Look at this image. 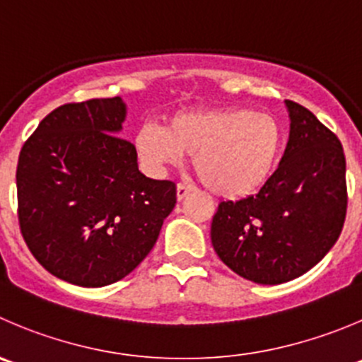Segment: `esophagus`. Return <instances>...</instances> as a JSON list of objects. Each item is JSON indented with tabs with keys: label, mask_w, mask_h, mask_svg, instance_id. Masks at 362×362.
Here are the masks:
<instances>
[{
	"label": "esophagus",
	"mask_w": 362,
	"mask_h": 362,
	"mask_svg": "<svg viewBox=\"0 0 362 362\" xmlns=\"http://www.w3.org/2000/svg\"><path fill=\"white\" fill-rule=\"evenodd\" d=\"M192 191H194V185H191V184H178L177 185V198L178 199H184L185 196L191 194Z\"/></svg>",
	"instance_id": "34e87169"
}]
</instances>
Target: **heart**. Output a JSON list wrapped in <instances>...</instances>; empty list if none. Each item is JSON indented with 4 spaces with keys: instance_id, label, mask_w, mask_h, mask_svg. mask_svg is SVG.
Listing matches in <instances>:
<instances>
[{
    "instance_id": "b5f03b06",
    "label": "heart",
    "mask_w": 362,
    "mask_h": 362,
    "mask_svg": "<svg viewBox=\"0 0 362 362\" xmlns=\"http://www.w3.org/2000/svg\"><path fill=\"white\" fill-rule=\"evenodd\" d=\"M285 145L283 124L249 107L180 111L166 127L145 124L134 136V148L146 170L159 173L192 156L202 184L214 194L240 199L258 191Z\"/></svg>"
}]
</instances>
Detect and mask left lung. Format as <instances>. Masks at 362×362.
I'll return each mask as SVG.
<instances>
[{"label":"left lung","instance_id":"8db88e82","mask_svg":"<svg viewBox=\"0 0 362 362\" xmlns=\"http://www.w3.org/2000/svg\"><path fill=\"white\" fill-rule=\"evenodd\" d=\"M290 138L256 196L221 202L210 238L233 272L259 285L306 274L336 244L346 216V163L338 136L286 100Z\"/></svg>","mask_w":362,"mask_h":362}]
</instances>
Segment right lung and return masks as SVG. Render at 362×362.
I'll return each instance as SVG.
<instances>
[{
	"instance_id": "right-lung-1",
	"label": "right lung",
	"mask_w": 362,
	"mask_h": 362,
	"mask_svg": "<svg viewBox=\"0 0 362 362\" xmlns=\"http://www.w3.org/2000/svg\"><path fill=\"white\" fill-rule=\"evenodd\" d=\"M120 97L56 107L17 163L21 233L37 262L72 285L120 281L146 258L177 203V185L138 170L120 138Z\"/></svg>"
}]
</instances>
